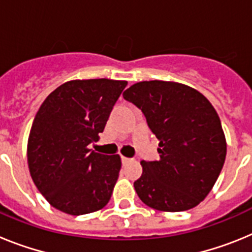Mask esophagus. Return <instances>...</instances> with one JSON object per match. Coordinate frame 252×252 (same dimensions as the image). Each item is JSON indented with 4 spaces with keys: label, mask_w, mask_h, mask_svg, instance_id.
Masks as SVG:
<instances>
[{
    "label": "esophagus",
    "mask_w": 252,
    "mask_h": 252,
    "mask_svg": "<svg viewBox=\"0 0 252 252\" xmlns=\"http://www.w3.org/2000/svg\"><path fill=\"white\" fill-rule=\"evenodd\" d=\"M121 160H122V164H127V162L131 161V159H128V158L126 157H121Z\"/></svg>",
    "instance_id": "obj_1"
}]
</instances>
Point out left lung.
Here are the masks:
<instances>
[{
  "label": "left lung",
  "instance_id": "1",
  "mask_svg": "<svg viewBox=\"0 0 252 252\" xmlns=\"http://www.w3.org/2000/svg\"><path fill=\"white\" fill-rule=\"evenodd\" d=\"M124 98L142 111L159 140L160 160H142V175L133 183L139 198L162 212L194 208L212 190L226 159L215 107L201 92L177 82H139Z\"/></svg>",
  "mask_w": 252,
  "mask_h": 252
}]
</instances>
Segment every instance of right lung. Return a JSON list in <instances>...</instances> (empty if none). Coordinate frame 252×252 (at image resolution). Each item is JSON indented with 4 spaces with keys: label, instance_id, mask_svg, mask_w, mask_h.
Instances as JSON below:
<instances>
[{
    "label": "right lung",
    "instance_id": "right-lung-1",
    "mask_svg": "<svg viewBox=\"0 0 252 252\" xmlns=\"http://www.w3.org/2000/svg\"><path fill=\"white\" fill-rule=\"evenodd\" d=\"M126 81L75 79L59 86L35 116L28 164L39 192L54 208L79 216L103 208L121 169L120 155L90 149L99 139Z\"/></svg>",
    "mask_w": 252,
    "mask_h": 252
}]
</instances>
